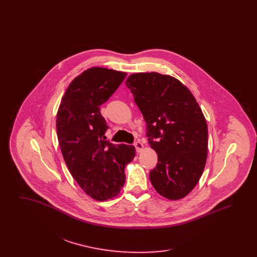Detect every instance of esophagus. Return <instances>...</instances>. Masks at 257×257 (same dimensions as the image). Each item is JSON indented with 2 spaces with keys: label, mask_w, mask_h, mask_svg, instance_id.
Listing matches in <instances>:
<instances>
[{
  "label": "esophagus",
  "mask_w": 257,
  "mask_h": 257,
  "mask_svg": "<svg viewBox=\"0 0 257 257\" xmlns=\"http://www.w3.org/2000/svg\"><path fill=\"white\" fill-rule=\"evenodd\" d=\"M135 147H136V150L138 153L142 152L143 149H144V145L141 143V142H136L134 144Z\"/></svg>",
  "instance_id": "34e87169"
}]
</instances>
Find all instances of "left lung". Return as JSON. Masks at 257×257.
<instances>
[{
    "mask_svg": "<svg viewBox=\"0 0 257 257\" xmlns=\"http://www.w3.org/2000/svg\"><path fill=\"white\" fill-rule=\"evenodd\" d=\"M125 84L158 154L150 181L161 196L180 199L196 187L206 164L208 128L201 109L191 91L169 75L132 74Z\"/></svg>",
    "mask_w": 257,
    "mask_h": 257,
    "instance_id": "1",
    "label": "left lung"
}]
</instances>
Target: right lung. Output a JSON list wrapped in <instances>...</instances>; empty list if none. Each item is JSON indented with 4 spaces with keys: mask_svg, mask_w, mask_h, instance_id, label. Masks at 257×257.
I'll return each mask as SVG.
<instances>
[{
    "mask_svg": "<svg viewBox=\"0 0 257 257\" xmlns=\"http://www.w3.org/2000/svg\"><path fill=\"white\" fill-rule=\"evenodd\" d=\"M126 73L93 67L75 78L66 89L57 114L61 153L74 179L96 200L119 194L125 166L134 159L133 146L113 145L104 135L109 129L100 112L120 86Z\"/></svg>",
    "mask_w": 257,
    "mask_h": 257,
    "instance_id": "right-lung-1",
    "label": "right lung"
}]
</instances>
